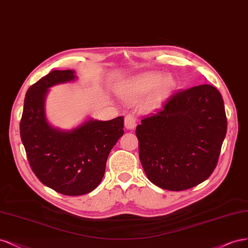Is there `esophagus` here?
Masks as SVG:
<instances>
[{
	"instance_id": "1",
	"label": "esophagus",
	"mask_w": 248,
	"mask_h": 248,
	"mask_svg": "<svg viewBox=\"0 0 248 248\" xmlns=\"http://www.w3.org/2000/svg\"><path fill=\"white\" fill-rule=\"evenodd\" d=\"M124 125L129 130L134 129L136 126V117L133 114H126L124 117Z\"/></svg>"
}]
</instances>
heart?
Wrapping results in <instances>:
<instances>
[{"label":"heart","mask_w":248,"mask_h":248,"mask_svg":"<svg viewBox=\"0 0 248 248\" xmlns=\"http://www.w3.org/2000/svg\"><path fill=\"white\" fill-rule=\"evenodd\" d=\"M157 85L159 86L150 99L151 103H155L164 97L172 85L171 78L164 77L161 73H146L136 77L123 86L121 93L124 99L134 101L153 91Z\"/></svg>","instance_id":"heart-1"}]
</instances>
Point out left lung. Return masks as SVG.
Wrapping results in <instances>:
<instances>
[{
  "label": "left lung",
  "mask_w": 248,
  "mask_h": 248,
  "mask_svg": "<svg viewBox=\"0 0 248 248\" xmlns=\"http://www.w3.org/2000/svg\"><path fill=\"white\" fill-rule=\"evenodd\" d=\"M220 93L202 84L174 93L136 127L139 157L148 179L168 190H185L208 178L227 134Z\"/></svg>",
  "instance_id": "left-lung-1"
}]
</instances>
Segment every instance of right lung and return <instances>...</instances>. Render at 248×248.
<instances>
[{"label": "right lung", "mask_w": 248, "mask_h": 248, "mask_svg": "<svg viewBox=\"0 0 248 248\" xmlns=\"http://www.w3.org/2000/svg\"><path fill=\"white\" fill-rule=\"evenodd\" d=\"M75 79L74 71L54 70L28 90L20 119V138L29 164L44 186L66 196H80L97 187L109 153L124 135V116L91 121L70 132L46 122L44 98L48 87Z\"/></svg>", "instance_id": "obj_1"}]
</instances>
